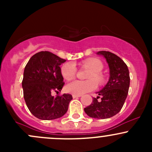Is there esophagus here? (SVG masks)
Returning <instances> with one entry per match:
<instances>
[{
  "instance_id": "obj_1",
  "label": "esophagus",
  "mask_w": 152,
  "mask_h": 152,
  "mask_svg": "<svg viewBox=\"0 0 152 152\" xmlns=\"http://www.w3.org/2000/svg\"><path fill=\"white\" fill-rule=\"evenodd\" d=\"M81 96H82V95H75V94L73 95V99H76V98H78V97H81Z\"/></svg>"
}]
</instances>
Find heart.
<instances>
[{"label": "heart", "mask_w": 152, "mask_h": 152, "mask_svg": "<svg viewBox=\"0 0 152 152\" xmlns=\"http://www.w3.org/2000/svg\"><path fill=\"white\" fill-rule=\"evenodd\" d=\"M82 65L89 69L90 72L87 76V81L75 80L70 82L65 87L67 92L75 95H82L84 93L91 92L96 90L97 83L100 85H103L105 82V76L102 73L104 68V65L102 61L96 58H90L84 60ZM77 72L75 63L72 62H66L61 68L62 76L66 80H71L75 77Z\"/></svg>", "instance_id": "b5f03b06"}]
</instances>
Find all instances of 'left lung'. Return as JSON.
<instances>
[{
	"label": "left lung",
	"mask_w": 152,
	"mask_h": 152,
	"mask_svg": "<svg viewBox=\"0 0 152 152\" xmlns=\"http://www.w3.org/2000/svg\"><path fill=\"white\" fill-rule=\"evenodd\" d=\"M97 53L104 56L108 63L110 79L105 87L97 93L99 96L93 98L91 104L84 110L90 117L106 119L115 115L123 107L129 87V72L125 62L117 55L105 50Z\"/></svg>",
	"instance_id": "8db88e82"
}]
</instances>
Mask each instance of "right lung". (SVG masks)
<instances>
[{
	"label": "right lung",
	"instance_id": "obj_1",
	"mask_svg": "<svg viewBox=\"0 0 152 152\" xmlns=\"http://www.w3.org/2000/svg\"><path fill=\"white\" fill-rule=\"evenodd\" d=\"M65 59L49 51H40L31 57L24 69L22 87L29 111L41 120L59 118L67 113L73 97L70 94L52 96L61 91L65 82L61 64Z\"/></svg>",
	"mask_w": 152,
	"mask_h": 152
}]
</instances>
